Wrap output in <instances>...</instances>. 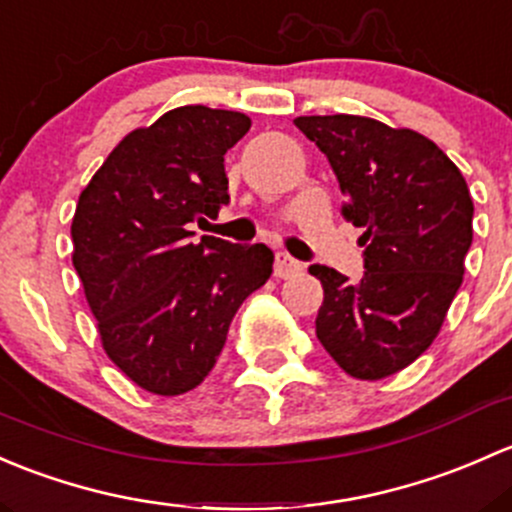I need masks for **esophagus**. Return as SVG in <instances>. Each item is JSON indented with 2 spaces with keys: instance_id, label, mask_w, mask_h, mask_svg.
<instances>
[{
  "instance_id": "esophagus-1",
  "label": "esophagus",
  "mask_w": 512,
  "mask_h": 512,
  "mask_svg": "<svg viewBox=\"0 0 512 512\" xmlns=\"http://www.w3.org/2000/svg\"><path fill=\"white\" fill-rule=\"evenodd\" d=\"M300 271H303V263L295 261V258L288 256L286 251H281V254H276V263H273V273H276V278L298 276Z\"/></svg>"
}]
</instances>
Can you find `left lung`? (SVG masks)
<instances>
[{
    "instance_id": "obj_1",
    "label": "left lung",
    "mask_w": 512,
    "mask_h": 512,
    "mask_svg": "<svg viewBox=\"0 0 512 512\" xmlns=\"http://www.w3.org/2000/svg\"><path fill=\"white\" fill-rule=\"evenodd\" d=\"M295 128L328 157L342 217L360 226L365 273L308 268L323 283L315 335L350 377L382 379L434 342L463 281L473 202L461 170L424 135L365 115H300Z\"/></svg>"
}]
</instances>
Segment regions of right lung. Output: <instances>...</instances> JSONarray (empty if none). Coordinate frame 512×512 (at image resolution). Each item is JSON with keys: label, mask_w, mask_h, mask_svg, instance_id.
Listing matches in <instances>:
<instances>
[{"label": "right lung", "mask_w": 512, "mask_h": 512, "mask_svg": "<svg viewBox=\"0 0 512 512\" xmlns=\"http://www.w3.org/2000/svg\"><path fill=\"white\" fill-rule=\"evenodd\" d=\"M251 120L182 105L120 140L78 197L73 266L110 360L175 397L217 365L239 305L268 281L266 244L194 241L229 204L224 155Z\"/></svg>", "instance_id": "add662e5"}]
</instances>
